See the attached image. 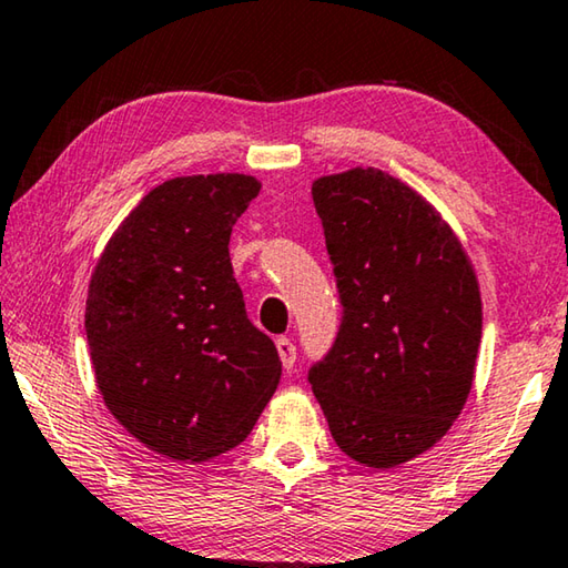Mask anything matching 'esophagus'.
<instances>
[{
	"instance_id": "esophagus-1",
	"label": "esophagus",
	"mask_w": 568,
	"mask_h": 568,
	"mask_svg": "<svg viewBox=\"0 0 568 568\" xmlns=\"http://www.w3.org/2000/svg\"><path fill=\"white\" fill-rule=\"evenodd\" d=\"M275 346H277V354H281L283 366L293 368V364H295V344H293V341L287 336H281L275 341Z\"/></svg>"
}]
</instances>
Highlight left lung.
Segmentation results:
<instances>
[{
    "mask_svg": "<svg viewBox=\"0 0 568 568\" xmlns=\"http://www.w3.org/2000/svg\"><path fill=\"white\" fill-rule=\"evenodd\" d=\"M344 305L308 382L341 453L389 470L447 435L470 394L480 287L453 227L379 169L313 182Z\"/></svg>",
    "mask_w": 568,
    "mask_h": 568,
    "instance_id": "obj_1",
    "label": "left lung"
}]
</instances>
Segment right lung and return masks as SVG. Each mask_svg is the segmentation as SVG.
<instances>
[{
    "instance_id": "obj_1",
    "label": "right lung",
    "mask_w": 568,
    "mask_h": 568,
    "mask_svg": "<svg viewBox=\"0 0 568 568\" xmlns=\"http://www.w3.org/2000/svg\"><path fill=\"white\" fill-rule=\"evenodd\" d=\"M255 176H176L143 196L93 270L85 333L105 407L139 443L204 463L245 439L281 382L247 318L230 235Z\"/></svg>"
}]
</instances>
